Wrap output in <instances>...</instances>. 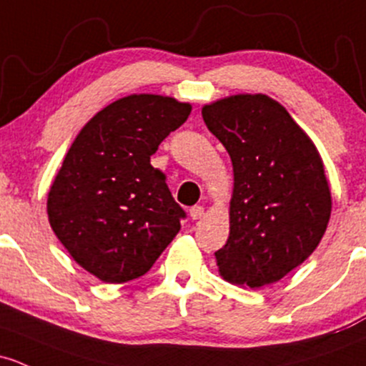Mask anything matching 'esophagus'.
<instances>
[{"instance_id": "esophagus-1", "label": "esophagus", "mask_w": 366, "mask_h": 366, "mask_svg": "<svg viewBox=\"0 0 366 366\" xmlns=\"http://www.w3.org/2000/svg\"><path fill=\"white\" fill-rule=\"evenodd\" d=\"M189 215H191V219L198 221V219H202L203 215H205V210H203L202 205H194V207H191Z\"/></svg>"}]
</instances>
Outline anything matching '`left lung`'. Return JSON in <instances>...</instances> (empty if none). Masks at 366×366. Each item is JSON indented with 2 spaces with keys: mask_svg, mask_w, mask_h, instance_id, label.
Instances as JSON below:
<instances>
[{
  "mask_svg": "<svg viewBox=\"0 0 366 366\" xmlns=\"http://www.w3.org/2000/svg\"><path fill=\"white\" fill-rule=\"evenodd\" d=\"M233 163L229 237L219 274L238 286L274 284L321 242L332 193L321 156L287 110L267 94H237L202 110Z\"/></svg>",
  "mask_w": 366,
  "mask_h": 366,
  "instance_id": "8db88e82",
  "label": "left lung"
}]
</instances>
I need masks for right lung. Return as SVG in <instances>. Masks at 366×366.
Listing matches in <instances>:
<instances>
[{
    "mask_svg": "<svg viewBox=\"0 0 366 366\" xmlns=\"http://www.w3.org/2000/svg\"><path fill=\"white\" fill-rule=\"evenodd\" d=\"M189 114V103L168 96H126L99 110L64 157L49 191V222L103 282L147 274L179 233L186 212L151 156Z\"/></svg>",
    "mask_w": 366,
    "mask_h": 366,
    "instance_id": "add662e5",
    "label": "right lung"
}]
</instances>
